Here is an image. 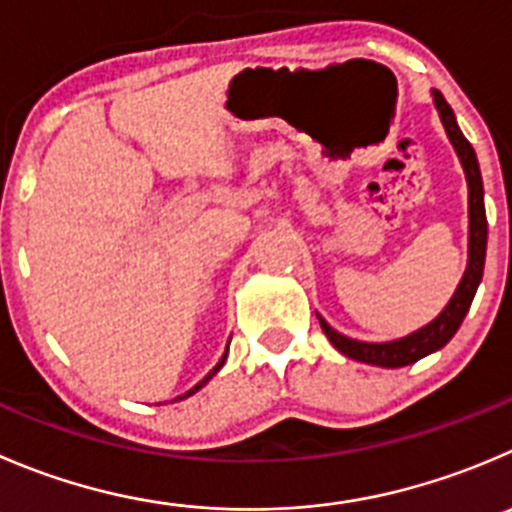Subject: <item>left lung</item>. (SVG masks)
Masks as SVG:
<instances>
[{"instance_id":"left-lung-1","label":"left lung","mask_w":512,"mask_h":512,"mask_svg":"<svg viewBox=\"0 0 512 512\" xmlns=\"http://www.w3.org/2000/svg\"><path fill=\"white\" fill-rule=\"evenodd\" d=\"M435 109L440 114V122H443L445 132H448V140L453 142L455 152L460 157V165H463L465 180H468V267H465V275L460 280L458 290L453 292L450 302L445 305V310L435 317L433 322H428L420 330L410 332L408 337H400L393 342H360L350 340V337L340 335L337 330H332L320 315L322 332L327 335V340L342 352V355L352 357L357 362H367V365H380V367H405L418 362L420 357L430 355V352L440 350L450 342V337L458 332L460 322L465 320L470 310V302H473L475 290H478L480 280H483V267H485V247H488V220H485V202H483V177H480L478 157H475L473 145L465 140V135L460 132L458 122H455V114L450 109V104L445 102L443 94L435 89L433 92Z\"/></svg>"}]
</instances>
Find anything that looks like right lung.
I'll use <instances>...</instances> for the list:
<instances>
[{"label":"right lung","mask_w":512,"mask_h":512,"mask_svg":"<svg viewBox=\"0 0 512 512\" xmlns=\"http://www.w3.org/2000/svg\"><path fill=\"white\" fill-rule=\"evenodd\" d=\"M227 350H230V345H227ZM227 350H225V355H222V360H220V362H217V365H215V367H212V370H210V372H207V375H205V377H202V380H200V382H197L195 388H192V390H187V393H185V395H180V398H175V400H185V398H190V395H195V393H197V390H200V388H205L207 382H210V380H212V375H217V372H220V367H222V365H225V360H227Z\"/></svg>","instance_id":"obj_1"}]
</instances>
